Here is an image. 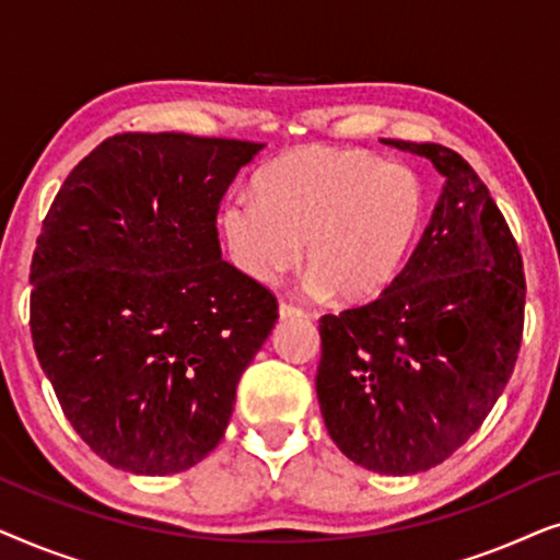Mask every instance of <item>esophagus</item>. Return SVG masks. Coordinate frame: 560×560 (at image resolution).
Instances as JSON below:
<instances>
[{
  "label": "esophagus",
  "mask_w": 560,
  "mask_h": 560,
  "mask_svg": "<svg viewBox=\"0 0 560 560\" xmlns=\"http://www.w3.org/2000/svg\"><path fill=\"white\" fill-rule=\"evenodd\" d=\"M303 316H305V311L298 308V305L285 303V301L280 303V318L282 320H285V318H303Z\"/></svg>",
  "instance_id": "1"
}]
</instances>
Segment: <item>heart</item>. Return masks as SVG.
<instances>
[{"mask_svg":"<svg viewBox=\"0 0 560 560\" xmlns=\"http://www.w3.org/2000/svg\"><path fill=\"white\" fill-rule=\"evenodd\" d=\"M428 196L408 165L359 150L303 148L267 163L255 198L221 211L229 255L252 280L275 285L303 259L305 290L370 301L393 285L425 229Z\"/></svg>","mask_w":560,"mask_h":560,"instance_id":"1","label":"heart"}]
</instances>
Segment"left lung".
Here are the masks:
<instances>
[{
	"label": "left lung",
	"mask_w": 560,
	"mask_h": 560,
	"mask_svg": "<svg viewBox=\"0 0 560 560\" xmlns=\"http://www.w3.org/2000/svg\"><path fill=\"white\" fill-rule=\"evenodd\" d=\"M382 142L431 160L446 186L393 285L320 318L316 393L343 456L405 477L462 448L508 387L523 341L525 275L508 221L458 152Z\"/></svg>",
	"instance_id": "obj_1"
}]
</instances>
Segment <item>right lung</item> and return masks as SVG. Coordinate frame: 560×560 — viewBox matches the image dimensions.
<instances>
[{"instance_id": "add662e5", "label": "right lung", "mask_w": 560, "mask_h": 560, "mask_svg": "<svg viewBox=\"0 0 560 560\" xmlns=\"http://www.w3.org/2000/svg\"><path fill=\"white\" fill-rule=\"evenodd\" d=\"M265 144L127 132L68 173L30 267V331L73 431L121 471L163 477L224 439L242 372L278 320L221 259L217 213Z\"/></svg>"}]
</instances>
